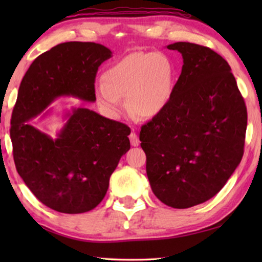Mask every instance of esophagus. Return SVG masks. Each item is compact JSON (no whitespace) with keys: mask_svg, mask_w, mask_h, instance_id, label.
I'll list each match as a JSON object with an SVG mask.
<instances>
[{"mask_svg":"<svg viewBox=\"0 0 262 262\" xmlns=\"http://www.w3.org/2000/svg\"><path fill=\"white\" fill-rule=\"evenodd\" d=\"M129 140H130V143H132V145L133 147H137V145L140 144V139H139V136L136 135V133L133 130L132 133H130V135H129Z\"/></svg>","mask_w":262,"mask_h":262,"instance_id":"1","label":"esophagus"}]
</instances>
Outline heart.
<instances>
[{
	"label": "heart",
	"mask_w": 262,
	"mask_h": 262,
	"mask_svg": "<svg viewBox=\"0 0 262 262\" xmlns=\"http://www.w3.org/2000/svg\"><path fill=\"white\" fill-rule=\"evenodd\" d=\"M174 73L170 60L152 52H134L106 70L96 83L95 96L101 107L111 113L122 107L128 97L130 112L150 119L166 107L173 92Z\"/></svg>",
	"instance_id": "1"
}]
</instances>
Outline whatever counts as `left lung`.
<instances>
[{
  "mask_svg": "<svg viewBox=\"0 0 262 262\" xmlns=\"http://www.w3.org/2000/svg\"><path fill=\"white\" fill-rule=\"evenodd\" d=\"M181 74L166 107L141 127L154 194L185 209L223 188L242 161L247 111L227 61L210 48L174 42Z\"/></svg>",
  "mask_w": 262,
  "mask_h": 262,
  "instance_id": "obj_1",
  "label": "left lung"
}]
</instances>
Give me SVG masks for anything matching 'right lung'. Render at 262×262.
<instances>
[{
    "label": "right lung",
    "mask_w": 262,
    "mask_h": 262,
    "mask_svg": "<svg viewBox=\"0 0 262 262\" xmlns=\"http://www.w3.org/2000/svg\"><path fill=\"white\" fill-rule=\"evenodd\" d=\"M111 56L100 43H59L39 55L21 79L10 128L15 165L34 196L53 210L81 214L99 205L130 149V128L84 107L64 114L56 139L29 121L59 97L96 101V75Z\"/></svg>",
    "instance_id": "add662e5"
}]
</instances>
